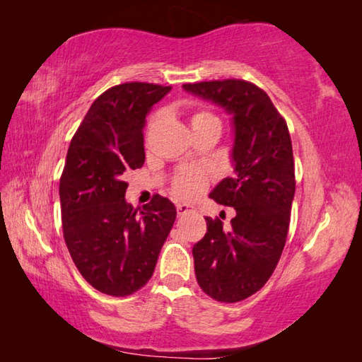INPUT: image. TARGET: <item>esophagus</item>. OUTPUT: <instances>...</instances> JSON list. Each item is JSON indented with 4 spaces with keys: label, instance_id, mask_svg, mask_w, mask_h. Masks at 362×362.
<instances>
[{
    "label": "esophagus",
    "instance_id": "obj_1",
    "mask_svg": "<svg viewBox=\"0 0 362 362\" xmlns=\"http://www.w3.org/2000/svg\"><path fill=\"white\" fill-rule=\"evenodd\" d=\"M196 211V206L194 205H188V204H177V214L179 216H183V214L187 213H193Z\"/></svg>",
    "mask_w": 362,
    "mask_h": 362
}]
</instances>
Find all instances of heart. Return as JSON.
Here are the masks:
<instances>
[{"label":"heart","mask_w":362,"mask_h":362,"mask_svg":"<svg viewBox=\"0 0 362 362\" xmlns=\"http://www.w3.org/2000/svg\"><path fill=\"white\" fill-rule=\"evenodd\" d=\"M191 129L205 126V124H219V119L209 110H196L189 117ZM206 185L205 175L199 169H183L179 175L175 177L174 191L179 196L185 199H193L202 193Z\"/></svg>","instance_id":"1"}]
</instances>
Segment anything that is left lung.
I'll return each instance as SVG.
<instances>
[{
  "mask_svg": "<svg viewBox=\"0 0 362 362\" xmlns=\"http://www.w3.org/2000/svg\"><path fill=\"white\" fill-rule=\"evenodd\" d=\"M183 90L219 105L232 117L233 175L209 194L233 206L224 230L205 218L206 233L194 244L199 286L219 302H240L264 286L286 243L296 193L294 156L286 122L263 90L240 79L185 83Z\"/></svg>",
  "mask_w": 362,
  "mask_h": 362,
  "instance_id": "1",
  "label": "left lung"
}]
</instances>
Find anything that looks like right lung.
<instances>
[{
  "label": "right lung",
  "mask_w": 362,
  "mask_h": 362,
  "mask_svg": "<svg viewBox=\"0 0 362 362\" xmlns=\"http://www.w3.org/2000/svg\"><path fill=\"white\" fill-rule=\"evenodd\" d=\"M169 91L144 82L104 91L66 153L59 188L64 238L83 279L104 294L130 296L148 283L177 216L158 194L138 213L122 180L127 169L143 166L146 117Z\"/></svg>",
  "instance_id": "add662e5"
}]
</instances>
